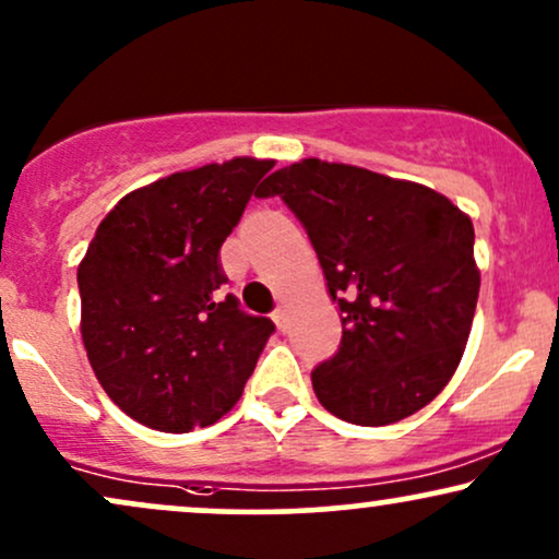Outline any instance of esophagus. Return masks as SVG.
Returning a JSON list of instances; mask_svg holds the SVG:
<instances>
[{
    "label": "esophagus",
    "instance_id": "34e87169",
    "mask_svg": "<svg viewBox=\"0 0 559 559\" xmlns=\"http://www.w3.org/2000/svg\"><path fill=\"white\" fill-rule=\"evenodd\" d=\"M273 322H275V325H278V331H284V333L288 331V309L284 305H281L273 312Z\"/></svg>",
    "mask_w": 559,
    "mask_h": 559
}]
</instances>
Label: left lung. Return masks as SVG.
Listing matches in <instances>:
<instances>
[{
	"label": "left lung",
	"instance_id": "8db88e82",
	"mask_svg": "<svg viewBox=\"0 0 559 559\" xmlns=\"http://www.w3.org/2000/svg\"><path fill=\"white\" fill-rule=\"evenodd\" d=\"M307 228L341 309V346L312 369L338 419L382 427L448 385L472 333L474 224L445 194L348 164L305 158L265 179Z\"/></svg>",
	"mask_w": 559,
	"mask_h": 559
}]
</instances>
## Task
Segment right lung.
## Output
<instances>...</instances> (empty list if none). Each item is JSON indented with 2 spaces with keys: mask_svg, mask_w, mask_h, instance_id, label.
<instances>
[{
  "mask_svg": "<svg viewBox=\"0 0 559 559\" xmlns=\"http://www.w3.org/2000/svg\"><path fill=\"white\" fill-rule=\"evenodd\" d=\"M273 160L231 158L124 194L78 267L80 333L127 416L158 432L218 421L275 331L221 292L224 245Z\"/></svg>",
  "mask_w": 559,
  "mask_h": 559,
  "instance_id": "add662e5",
  "label": "right lung"
}]
</instances>
